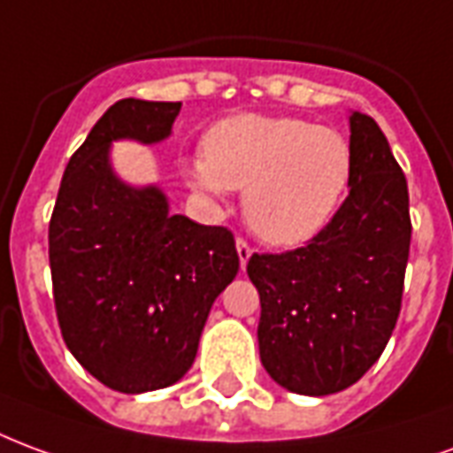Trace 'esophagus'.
<instances>
[{
	"label": "esophagus",
	"instance_id": "1",
	"mask_svg": "<svg viewBox=\"0 0 453 453\" xmlns=\"http://www.w3.org/2000/svg\"><path fill=\"white\" fill-rule=\"evenodd\" d=\"M236 253H239L241 270H243V267L249 265L250 256H253V249H250V246H249V243H246V241L239 239V241H236Z\"/></svg>",
	"mask_w": 453,
	"mask_h": 453
}]
</instances>
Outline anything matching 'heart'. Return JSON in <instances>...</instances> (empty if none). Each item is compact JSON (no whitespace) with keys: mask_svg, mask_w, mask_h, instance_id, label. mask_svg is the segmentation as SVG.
Here are the masks:
<instances>
[{"mask_svg":"<svg viewBox=\"0 0 453 453\" xmlns=\"http://www.w3.org/2000/svg\"><path fill=\"white\" fill-rule=\"evenodd\" d=\"M183 164L188 186L210 200L243 190V217L273 246L321 234L348 195L355 157L342 132L287 115L241 113L204 132Z\"/></svg>","mask_w":453,"mask_h":453,"instance_id":"heart-1","label":"heart"}]
</instances>
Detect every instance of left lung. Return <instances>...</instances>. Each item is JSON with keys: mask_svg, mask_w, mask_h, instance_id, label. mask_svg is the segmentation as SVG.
Returning <instances> with one entry per match:
<instances>
[{"mask_svg": "<svg viewBox=\"0 0 453 453\" xmlns=\"http://www.w3.org/2000/svg\"><path fill=\"white\" fill-rule=\"evenodd\" d=\"M349 195L309 246L250 256L258 348L270 379L302 395L345 391L381 357L411 253L408 183L374 118L349 111Z\"/></svg>", "mask_w": 453, "mask_h": 453, "instance_id": "left-lung-1", "label": "left lung"}]
</instances>
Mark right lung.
Masks as SVG:
<instances>
[{
	"label": "right lung",
	"mask_w": 453,
	"mask_h": 453,
	"mask_svg": "<svg viewBox=\"0 0 453 453\" xmlns=\"http://www.w3.org/2000/svg\"><path fill=\"white\" fill-rule=\"evenodd\" d=\"M180 104L122 98L69 158L50 219L55 309L69 352L120 394L180 381L217 296L239 273L234 236L171 214L168 195L115 171V142L171 137Z\"/></svg>",
	"instance_id": "add662e5"
}]
</instances>
